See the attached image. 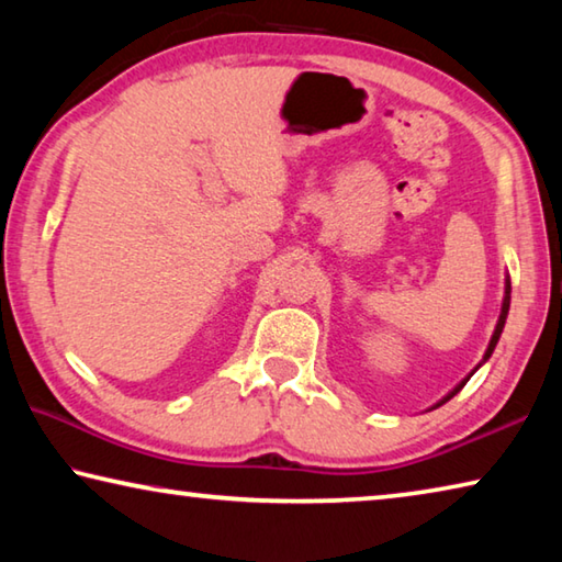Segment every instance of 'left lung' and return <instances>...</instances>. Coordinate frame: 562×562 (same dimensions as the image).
Masks as SVG:
<instances>
[{
    "label": "left lung",
    "mask_w": 562,
    "mask_h": 562,
    "mask_svg": "<svg viewBox=\"0 0 562 562\" xmlns=\"http://www.w3.org/2000/svg\"><path fill=\"white\" fill-rule=\"evenodd\" d=\"M508 307H510V280H506V297H503V310H501V317H498V325H496V331H493V337H491V345H488V349H486V357H483V361H486V359H488V357L493 355V349H496V345H498V337H501V331H503V325H506V317H508ZM473 372H475V369H473ZM473 372H471V374H473ZM471 374H469V376H465V379H463V382H461L459 386H456V389H453V392H451L449 396H446L441 404H446V402H449V398H453L456 394H459V392H461V389L465 386V382H469V379H471ZM441 404H436V406H441Z\"/></svg>",
    "instance_id": "1"
}]
</instances>
